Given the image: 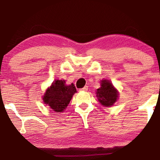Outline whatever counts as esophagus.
Here are the masks:
<instances>
[{
	"label": "esophagus",
	"instance_id": "34e87169",
	"mask_svg": "<svg viewBox=\"0 0 160 160\" xmlns=\"http://www.w3.org/2000/svg\"><path fill=\"white\" fill-rule=\"evenodd\" d=\"M88 89V87L87 86V85H85V86L83 88L81 89V91H87Z\"/></svg>",
	"mask_w": 160,
	"mask_h": 160
}]
</instances>
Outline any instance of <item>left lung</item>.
I'll return each mask as SVG.
<instances>
[{
    "label": "left lung",
    "instance_id": "obj_1",
    "mask_svg": "<svg viewBox=\"0 0 160 160\" xmlns=\"http://www.w3.org/2000/svg\"><path fill=\"white\" fill-rule=\"evenodd\" d=\"M101 87L96 91L98 101L104 107H111L119 98V91L109 80H101Z\"/></svg>",
    "mask_w": 160,
    "mask_h": 160
}]
</instances>
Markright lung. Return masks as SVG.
Masks as SVG:
<instances>
[{"mask_svg":"<svg viewBox=\"0 0 160 160\" xmlns=\"http://www.w3.org/2000/svg\"><path fill=\"white\" fill-rule=\"evenodd\" d=\"M75 93L77 90L73 83L66 85L64 80H55L46 89L42 98L45 104L59 113L64 112Z\"/></svg>","mask_w":160,"mask_h":160,"instance_id":"add662e5","label":"right lung"}]
</instances>
